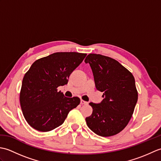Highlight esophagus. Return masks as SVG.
<instances>
[{"mask_svg":"<svg viewBox=\"0 0 161 161\" xmlns=\"http://www.w3.org/2000/svg\"><path fill=\"white\" fill-rule=\"evenodd\" d=\"M88 103L86 101H84L82 100H81V104H87Z\"/></svg>","mask_w":161,"mask_h":161,"instance_id":"1","label":"esophagus"}]
</instances>
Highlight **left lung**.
<instances>
[{
    "label": "left lung",
    "instance_id": "left-lung-1",
    "mask_svg": "<svg viewBox=\"0 0 161 161\" xmlns=\"http://www.w3.org/2000/svg\"><path fill=\"white\" fill-rule=\"evenodd\" d=\"M93 71L95 87L103 93L100 104L90 102L93 113L86 118L87 126L97 135L118 134L128 125L138 101V91L132 73L118 61L97 54L85 59Z\"/></svg>",
    "mask_w": 161,
    "mask_h": 161
}]
</instances>
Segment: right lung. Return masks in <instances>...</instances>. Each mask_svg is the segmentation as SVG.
<instances>
[{
	"instance_id": "obj_1",
	"label": "right lung",
	"mask_w": 161,
	"mask_h": 161,
	"mask_svg": "<svg viewBox=\"0 0 161 161\" xmlns=\"http://www.w3.org/2000/svg\"><path fill=\"white\" fill-rule=\"evenodd\" d=\"M86 56L75 52L55 53L36 60L23 79L20 104L25 120L39 131H50L64 123L72 109L80 103L78 97H66L57 88Z\"/></svg>"
}]
</instances>
